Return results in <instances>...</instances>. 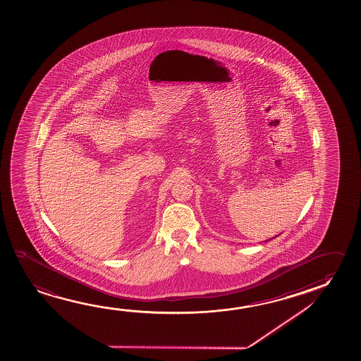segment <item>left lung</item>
Instances as JSON below:
<instances>
[{"instance_id": "obj_1", "label": "left lung", "mask_w": 361, "mask_h": 361, "mask_svg": "<svg viewBox=\"0 0 361 361\" xmlns=\"http://www.w3.org/2000/svg\"><path fill=\"white\" fill-rule=\"evenodd\" d=\"M279 235V234H278ZM278 235H276V237L271 238V239H268V240H272V239H274V238H277ZM268 240H266V242H268Z\"/></svg>"}]
</instances>
